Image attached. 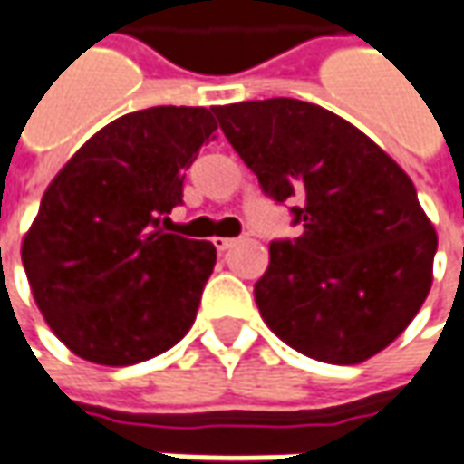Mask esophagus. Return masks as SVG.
Segmentation results:
<instances>
[{
  "label": "esophagus",
  "mask_w": 464,
  "mask_h": 464,
  "mask_svg": "<svg viewBox=\"0 0 464 464\" xmlns=\"http://www.w3.org/2000/svg\"><path fill=\"white\" fill-rule=\"evenodd\" d=\"M233 244H236V238H226V236H216V238H213V246L218 248L220 254H223V251H228Z\"/></svg>",
  "instance_id": "esophagus-1"
}]
</instances>
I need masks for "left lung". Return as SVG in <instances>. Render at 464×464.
<instances>
[{"mask_svg":"<svg viewBox=\"0 0 464 464\" xmlns=\"http://www.w3.org/2000/svg\"><path fill=\"white\" fill-rule=\"evenodd\" d=\"M261 190L292 200L295 241H272L254 285L264 323L302 355L363 363L404 333L430 295L437 233L414 182L361 129L317 103L213 109Z\"/></svg>","mask_w":464,"mask_h":464,"instance_id":"left-lung-1","label":"left lung"}]
</instances>
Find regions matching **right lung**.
<instances>
[{
	"mask_svg": "<svg viewBox=\"0 0 464 464\" xmlns=\"http://www.w3.org/2000/svg\"><path fill=\"white\" fill-rule=\"evenodd\" d=\"M216 129L203 106L126 113L47 185L22 264L45 323L78 358L134 365L188 335L216 246L160 223L182 203V172Z\"/></svg>",
	"mask_w": 464,
	"mask_h": 464,
	"instance_id": "add662e5",
	"label": "right lung"
}]
</instances>
